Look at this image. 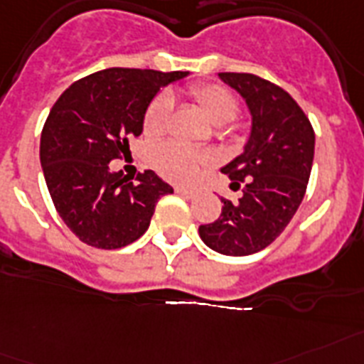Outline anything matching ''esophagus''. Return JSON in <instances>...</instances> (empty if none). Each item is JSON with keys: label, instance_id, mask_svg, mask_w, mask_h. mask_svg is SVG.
I'll list each match as a JSON object with an SVG mask.
<instances>
[{"label": "esophagus", "instance_id": "1", "mask_svg": "<svg viewBox=\"0 0 364 364\" xmlns=\"http://www.w3.org/2000/svg\"><path fill=\"white\" fill-rule=\"evenodd\" d=\"M175 191L178 195H182V197H188V199H193L195 195H197V191L195 189H188V188H182V186H176Z\"/></svg>", "mask_w": 364, "mask_h": 364}]
</instances>
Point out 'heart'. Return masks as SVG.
<instances>
[{"label":"heart","instance_id":"heart-1","mask_svg":"<svg viewBox=\"0 0 364 364\" xmlns=\"http://www.w3.org/2000/svg\"><path fill=\"white\" fill-rule=\"evenodd\" d=\"M189 96L199 104L215 126L232 122L238 117V100L236 96L223 85L218 83H199L189 89ZM171 113V100L167 96H158L150 102L143 117V132L149 137H158L167 128ZM154 167L165 178L173 182H191L197 178L200 167L204 165V156L191 146L182 143H165L158 146L152 156Z\"/></svg>","mask_w":364,"mask_h":364}]
</instances>
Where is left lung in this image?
Wrapping results in <instances>:
<instances>
[{"label": "left lung", "instance_id": "8db88e82", "mask_svg": "<svg viewBox=\"0 0 364 364\" xmlns=\"http://www.w3.org/2000/svg\"><path fill=\"white\" fill-rule=\"evenodd\" d=\"M219 80L242 96L251 113V134L221 173L242 188L236 203L221 199L214 223L200 225L210 249L245 257L268 247L299 208L314 158V130L303 109L284 89L255 74L219 72Z\"/></svg>", "mask_w": 364, "mask_h": 364}]
</instances>
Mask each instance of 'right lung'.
I'll return each mask as SVG.
<instances>
[{
    "instance_id": "add662e5",
    "label": "right lung",
    "mask_w": 364,
    "mask_h": 364,
    "mask_svg": "<svg viewBox=\"0 0 364 364\" xmlns=\"http://www.w3.org/2000/svg\"><path fill=\"white\" fill-rule=\"evenodd\" d=\"M188 74L106 68L74 81L53 104L41 135L42 173L61 219L87 245H130L146 232L160 197L173 193L154 171L132 182L109 161L130 154L128 139L141 135L161 87Z\"/></svg>"
}]
</instances>
